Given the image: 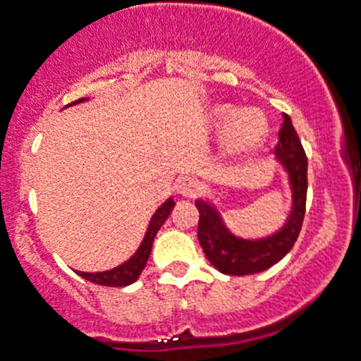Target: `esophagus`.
<instances>
[{"label":"esophagus","instance_id":"obj_1","mask_svg":"<svg viewBox=\"0 0 361 361\" xmlns=\"http://www.w3.org/2000/svg\"><path fill=\"white\" fill-rule=\"evenodd\" d=\"M176 188L181 196L194 197L197 192H200V181L192 176H181L180 180L176 181Z\"/></svg>","mask_w":361,"mask_h":361}]
</instances>
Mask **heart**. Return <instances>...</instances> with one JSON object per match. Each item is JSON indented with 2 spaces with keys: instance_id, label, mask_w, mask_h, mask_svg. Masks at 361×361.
Wrapping results in <instances>:
<instances>
[{
  "instance_id": "b5f03b06",
  "label": "heart",
  "mask_w": 361,
  "mask_h": 361,
  "mask_svg": "<svg viewBox=\"0 0 361 361\" xmlns=\"http://www.w3.org/2000/svg\"><path fill=\"white\" fill-rule=\"evenodd\" d=\"M214 124L224 131V151L230 157H244L257 151L269 137V121L260 110L238 112L231 104L214 110Z\"/></svg>"
}]
</instances>
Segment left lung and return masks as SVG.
I'll return each instance as SVG.
<instances>
[{"mask_svg": "<svg viewBox=\"0 0 361 361\" xmlns=\"http://www.w3.org/2000/svg\"><path fill=\"white\" fill-rule=\"evenodd\" d=\"M274 153L283 167L288 171L292 192H294L290 217L276 235L260 238V240H244V238L235 237L222 224L214 204H208L207 201L201 200L196 201V207L200 210L197 238L208 262L222 274L247 276L267 271L269 267L278 264L298 240L306 212L308 158L287 114L283 116L279 142Z\"/></svg>", "mask_w": 361, "mask_h": 361, "instance_id": "8db88e82", "label": "left lung"}]
</instances>
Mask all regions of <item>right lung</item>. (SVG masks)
I'll return each instance as SVG.
<instances>
[{"instance_id":"1","label":"right lung","mask_w":361,"mask_h":361,"mask_svg":"<svg viewBox=\"0 0 361 361\" xmlns=\"http://www.w3.org/2000/svg\"><path fill=\"white\" fill-rule=\"evenodd\" d=\"M83 97L76 99L74 103H82ZM174 207L173 200H167L157 212H154L153 219L149 222V228L146 231V237H144L142 244H140L139 251L135 252L133 257L128 262H124L119 267L112 269V271H104V272H78L83 279L90 283H96V285H103V287H126V285H131L133 281H137V278L140 276V272L144 271L147 264V258H149L151 247H153V240L157 237L158 230L161 228V224L165 222V219L169 217L171 210Z\"/></svg>"}]
</instances>
